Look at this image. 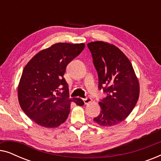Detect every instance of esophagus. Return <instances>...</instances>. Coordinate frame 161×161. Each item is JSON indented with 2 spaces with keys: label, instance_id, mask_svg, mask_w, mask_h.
<instances>
[{
  "label": "esophagus",
  "instance_id": "obj_1",
  "mask_svg": "<svg viewBox=\"0 0 161 161\" xmlns=\"http://www.w3.org/2000/svg\"><path fill=\"white\" fill-rule=\"evenodd\" d=\"M83 102H84L85 104H88V103H89L90 102H92V98L91 97H86V98H84L83 99Z\"/></svg>",
  "mask_w": 161,
  "mask_h": 161
}]
</instances>
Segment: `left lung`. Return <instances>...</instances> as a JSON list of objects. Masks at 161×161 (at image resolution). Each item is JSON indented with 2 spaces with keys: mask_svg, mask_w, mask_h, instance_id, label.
Returning a JSON list of instances; mask_svg holds the SVG:
<instances>
[{
  "mask_svg": "<svg viewBox=\"0 0 161 161\" xmlns=\"http://www.w3.org/2000/svg\"><path fill=\"white\" fill-rule=\"evenodd\" d=\"M106 97L99 102L100 113L94 121L103 127L119 124L131 113L139 97V83L132 64L115 45L102 41L87 44Z\"/></svg>",
  "mask_w": 161,
  "mask_h": 161,
  "instance_id": "obj_1",
  "label": "left lung"
}]
</instances>
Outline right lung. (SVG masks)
Returning <instances> with one entry per match:
<instances>
[{"mask_svg":"<svg viewBox=\"0 0 161 161\" xmlns=\"http://www.w3.org/2000/svg\"><path fill=\"white\" fill-rule=\"evenodd\" d=\"M85 44L56 43L31 59L22 73L18 100L28 117L45 127H58L67 119L70 103L84 105L80 98H69L64 78L66 67L84 49Z\"/></svg>","mask_w":161,"mask_h":161,"instance_id":"right-lung-1","label":"right lung"}]
</instances>
